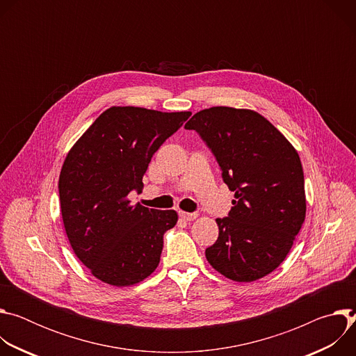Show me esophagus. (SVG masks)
<instances>
[{"instance_id":"34e87169","label":"esophagus","mask_w":356,"mask_h":356,"mask_svg":"<svg viewBox=\"0 0 356 356\" xmlns=\"http://www.w3.org/2000/svg\"><path fill=\"white\" fill-rule=\"evenodd\" d=\"M179 217L184 221H193L197 218V213H184V211H179Z\"/></svg>"}]
</instances>
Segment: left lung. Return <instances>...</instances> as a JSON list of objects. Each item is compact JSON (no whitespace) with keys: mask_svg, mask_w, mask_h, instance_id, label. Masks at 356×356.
I'll return each instance as SVG.
<instances>
[{"mask_svg":"<svg viewBox=\"0 0 356 356\" xmlns=\"http://www.w3.org/2000/svg\"><path fill=\"white\" fill-rule=\"evenodd\" d=\"M214 155L235 193L218 239L206 249L210 265L235 282H253L287 257L306 217L304 173L296 149L261 114L213 107L184 125Z\"/></svg>","mask_w":356,"mask_h":356,"instance_id":"1","label":"left lung"}]
</instances>
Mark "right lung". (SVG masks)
Segmentation results:
<instances>
[{
	"mask_svg": "<svg viewBox=\"0 0 356 356\" xmlns=\"http://www.w3.org/2000/svg\"><path fill=\"white\" fill-rule=\"evenodd\" d=\"M190 115L111 107L67 154L59 177L65 229L76 257L101 282L131 286L158 268L177 213L131 206L127 195L142 188L152 156Z\"/></svg>",
	"mask_w": 356,
	"mask_h": 356,
	"instance_id": "obj_1",
	"label": "right lung"
}]
</instances>
